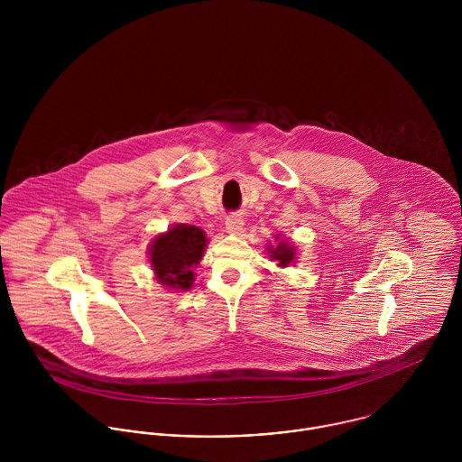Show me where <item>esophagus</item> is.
I'll use <instances>...</instances> for the list:
<instances>
[{
	"label": "esophagus",
	"mask_w": 462,
	"mask_h": 462,
	"mask_svg": "<svg viewBox=\"0 0 462 462\" xmlns=\"http://www.w3.org/2000/svg\"><path fill=\"white\" fill-rule=\"evenodd\" d=\"M242 227H244L242 217H238V215H229V217L226 218V231H227L229 235H240V233H242Z\"/></svg>",
	"instance_id": "34e87169"
}]
</instances>
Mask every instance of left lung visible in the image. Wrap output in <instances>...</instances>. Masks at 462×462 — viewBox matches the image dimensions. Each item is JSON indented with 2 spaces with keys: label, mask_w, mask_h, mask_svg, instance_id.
I'll return each mask as SVG.
<instances>
[{
  "label": "left lung",
  "mask_w": 462,
  "mask_h": 462,
  "mask_svg": "<svg viewBox=\"0 0 462 462\" xmlns=\"http://www.w3.org/2000/svg\"><path fill=\"white\" fill-rule=\"evenodd\" d=\"M266 253H268V258L270 262H275L277 266L281 268H286V266H293V263L297 262V247L295 244H291L290 240H284L282 235H275V245L273 244H268L266 245Z\"/></svg>",
  "instance_id": "left-lung-1"
}]
</instances>
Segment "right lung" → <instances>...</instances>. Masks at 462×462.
I'll use <instances>...</instances> for the list:
<instances>
[{
	"mask_svg": "<svg viewBox=\"0 0 462 462\" xmlns=\"http://www.w3.org/2000/svg\"><path fill=\"white\" fill-rule=\"evenodd\" d=\"M206 247V233L198 226L174 224L165 233H158L147 249L154 279L176 293L189 291Z\"/></svg>",
	"mask_w": 462,
	"mask_h": 462,
	"instance_id": "add662e5",
	"label": "right lung"
}]
</instances>
